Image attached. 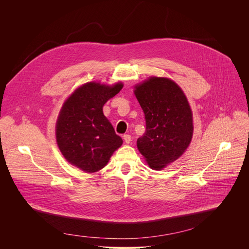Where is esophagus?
I'll return each mask as SVG.
<instances>
[{"label": "esophagus", "mask_w": 249, "mask_h": 249, "mask_svg": "<svg viewBox=\"0 0 249 249\" xmlns=\"http://www.w3.org/2000/svg\"><path fill=\"white\" fill-rule=\"evenodd\" d=\"M123 139H124V141H125V143H126V144H129L130 142L132 141L131 136H130V135H128V134H127V135H124V136H123Z\"/></svg>", "instance_id": "34e87169"}]
</instances>
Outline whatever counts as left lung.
Segmentation results:
<instances>
[{
    "mask_svg": "<svg viewBox=\"0 0 249 249\" xmlns=\"http://www.w3.org/2000/svg\"><path fill=\"white\" fill-rule=\"evenodd\" d=\"M145 113L146 132L137 140L149 166L160 170L179 159L193 136V117L182 89L167 78L151 77L135 87Z\"/></svg>",
    "mask_w": 249,
    "mask_h": 249,
    "instance_id": "obj_1",
    "label": "left lung"
}]
</instances>
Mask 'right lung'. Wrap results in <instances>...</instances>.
Here are the masks:
<instances>
[{
    "label": "right lung",
    "mask_w": 249,
    "mask_h": 249,
    "mask_svg": "<svg viewBox=\"0 0 249 249\" xmlns=\"http://www.w3.org/2000/svg\"><path fill=\"white\" fill-rule=\"evenodd\" d=\"M123 88L90 82L64 102L56 123V140L64 158L83 171L103 168L123 141L103 114L102 107Z\"/></svg>",
    "instance_id": "right-lung-1"
}]
</instances>
